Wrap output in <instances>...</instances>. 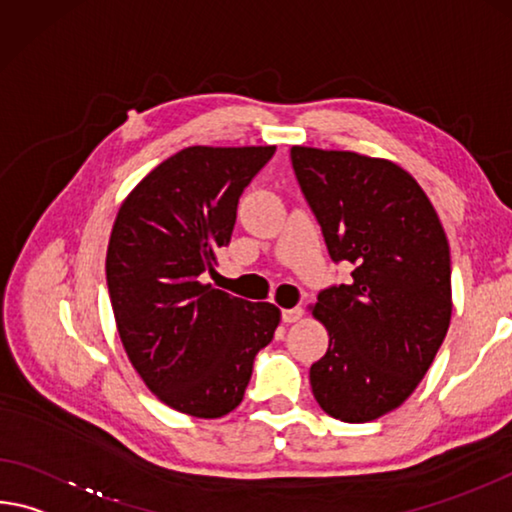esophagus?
Wrapping results in <instances>:
<instances>
[{
  "label": "esophagus",
  "instance_id": "1",
  "mask_svg": "<svg viewBox=\"0 0 512 512\" xmlns=\"http://www.w3.org/2000/svg\"><path fill=\"white\" fill-rule=\"evenodd\" d=\"M303 314H305L303 307H291V310H282V321L296 323V321L303 319Z\"/></svg>",
  "mask_w": 512,
  "mask_h": 512
}]
</instances>
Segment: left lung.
I'll list each match as a JSON object with an SVG mask.
<instances>
[{
	"label": "left lung",
	"mask_w": 512,
	"mask_h": 512,
	"mask_svg": "<svg viewBox=\"0 0 512 512\" xmlns=\"http://www.w3.org/2000/svg\"><path fill=\"white\" fill-rule=\"evenodd\" d=\"M300 191L348 285L319 291L312 314L328 328L312 364L316 403L364 424L415 392L451 321V255L444 227L415 177L358 152L291 148Z\"/></svg>",
	"instance_id": "1"
}]
</instances>
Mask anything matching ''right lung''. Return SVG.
Here are the masks:
<instances>
[{"label":"right lung","instance_id":"1","mask_svg":"<svg viewBox=\"0 0 512 512\" xmlns=\"http://www.w3.org/2000/svg\"><path fill=\"white\" fill-rule=\"evenodd\" d=\"M275 145H193L145 175L120 205L107 285L120 342L143 383L184 415L216 419L241 403L280 310L202 282L230 243L246 186Z\"/></svg>","mask_w":512,"mask_h":512}]
</instances>
